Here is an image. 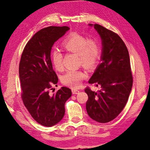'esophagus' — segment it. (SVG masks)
Returning a JSON list of instances; mask_svg holds the SVG:
<instances>
[{
    "instance_id": "34e87169",
    "label": "esophagus",
    "mask_w": 150,
    "mask_h": 150,
    "mask_svg": "<svg viewBox=\"0 0 150 150\" xmlns=\"http://www.w3.org/2000/svg\"><path fill=\"white\" fill-rule=\"evenodd\" d=\"M72 93L73 94H78L79 93V91L77 89H74V88H73V89H72Z\"/></svg>"
}]
</instances>
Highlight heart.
Masks as SVG:
<instances>
[{"instance_id":"obj_1","label":"heart","mask_w":150,"mask_h":150,"mask_svg":"<svg viewBox=\"0 0 150 150\" xmlns=\"http://www.w3.org/2000/svg\"><path fill=\"white\" fill-rule=\"evenodd\" d=\"M62 46L67 52L79 55L80 63L87 69H94L100 62L102 50L100 44L96 39H88L77 33H71L63 40ZM51 59L55 69L62 70V53L56 50H53L51 53ZM86 77L87 74L83 71L71 70L63 75L62 82L69 87L77 88Z\"/></svg>"}]
</instances>
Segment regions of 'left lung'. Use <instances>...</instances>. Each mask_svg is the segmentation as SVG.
<instances>
[{
	"label": "left lung",
	"instance_id": "1",
	"mask_svg": "<svg viewBox=\"0 0 150 150\" xmlns=\"http://www.w3.org/2000/svg\"><path fill=\"white\" fill-rule=\"evenodd\" d=\"M94 28L102 40V63L88 83L100 87V90L95 92L89 87L85 88L88 95L86 109L93 120L106 123L117 117L126 106L133 77L128 51L121 38L99 24H94Z\"/></svg>",
	"mask_w": 150,
	"mask_h": 150
}]
</instances>
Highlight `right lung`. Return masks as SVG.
I'll use <instances>...</instances> for the list:
<instances>
[{
    "label": "right lung",
    "mask_w": 150,
    "mask_h": 150,
    "mask_svg": "<svg viewBox=\"0 0 150 150\" xmlns=\"http://www.w3.org/2000/svg\"><path fill=\"white\" fill-rule=\"evenodd\" d=\"M69 30L67 26L40 30L27 43L20 59L22 101L32 117L45 126H52L62 120L65 103L72 94L70 88L65 87L53 95L50 93L52 85L58 82L51 61V50L54 43Z\"/></svg>",
    "instance_id": "add662e5"
}]
</instances>
